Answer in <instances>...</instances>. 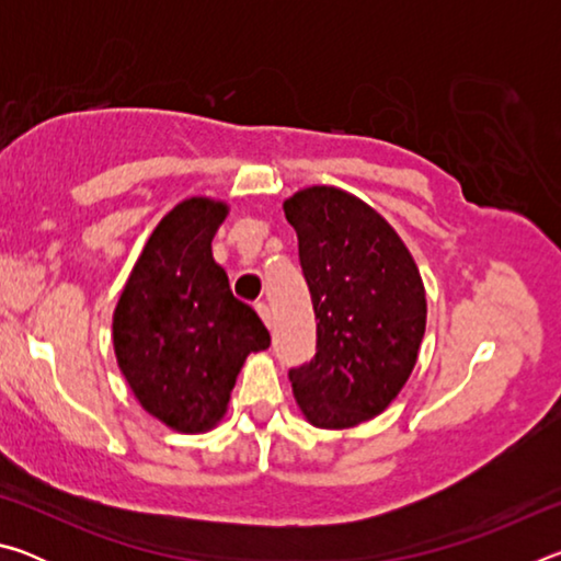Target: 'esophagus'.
Wrapping results in <instances>:
<instances>
[{
	"instance_id": "esophagus-1",
	"label": "esophagus",
	"mask_w": 561,
	"mask_h": 561,
	"mask_svg": "<svg viewBox=\"0 0 561 561\" xmlns=\"http://www.w3.org/2000/svg\"><path fill=\"white\" fill-rule=\"evenodd\" d=\"M257 314L262 317V321H264V324H267V327H272V311H270V307H267V304H264V301H260V304H257Z\"/></svg>"
}]
</instances>
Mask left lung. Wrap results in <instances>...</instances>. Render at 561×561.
<instances>
[{
    "instance_id": "obj_1",
    "label": "left lung",
    "mask_w": 561,
    "mask_h": 561,
    "mask_svg": "<svg viewBox=\"0 0 561 561\" xmlns=\"http://www.w3.org/2000/svg\"><path fill=\"white\" fill-rule=\"evenodd\" d=\"M314 304L317 356L289 368L297 403L319 428L386 411L425 334V291L411 252L381 215L339 187L284 203Z\"/></svg>"
}]
</instances>
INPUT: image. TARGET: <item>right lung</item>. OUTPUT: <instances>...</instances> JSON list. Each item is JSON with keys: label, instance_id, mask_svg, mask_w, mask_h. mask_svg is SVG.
<instances>
[{"label": "right lung", "instance_id": "1", "mask_svg": "<svg viewBox=\"0 0 561 561\" xmlns=\"http://www.w3.org/2000/svg\"><path fill=\"white\" fill-rule=\"evenodd\" d=\"M222 203L193 197L168 213L130 272L113 348L123 376L150 415L183 433L220 421L247 354L270 346L257 311L230 289L213 260Z\"/></svg>", "mask_w": 561, "mask_h": 561}]
</instances>
